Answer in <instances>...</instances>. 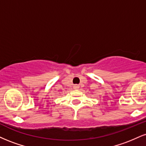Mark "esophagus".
Listing matches in <instances>:
<instances>
[{
	"label": "esophagus",
	"mask_w": 146,
	"mask_h": 146,
	"mask_svg": "<svg viewBox=\"0 0 146 146\" xmlns=\"http://www.w3.org/2000/svg\"><path fill=\"white\" fill-rule=\"evenodd\" d=\"M79 88H80V86H79L78 84H75V85L73 86V88L75 89V90H78V89H79Z\"/></svg>",
	"instance_id": "1"
}]
</instances>
